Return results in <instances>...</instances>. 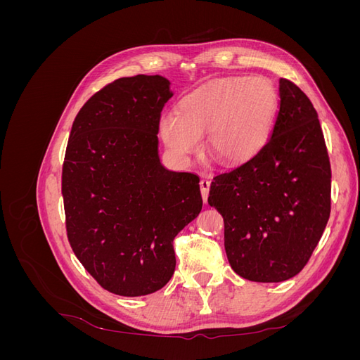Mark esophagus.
I'll return each mask as SVG.
<instances>
[{
  "label": "esophagus",
  "mask_w": 360,
  "mask_h": 360,
  "mask_svg": "<svg viewBox=\"0 0 360 360\" xmlns=\"http://www.w3.org/2000/svg\"><path fill=\"white\" fill-rule=\"evenodd\" d=\"M200 188H201V195H202V200L204 202L209 198V191H210V180L209 177H202L200 181Z\"/></svg>",
  "instance_id": "esophagus-1"
}]
</instances>
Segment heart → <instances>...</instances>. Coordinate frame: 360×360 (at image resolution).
I'll return each mask as SVG.
<instances>
[{
  "mask_svg": "<svg viewBox=\"0 0 360 360\" xmlns=\"http://www.w3.org/2000/svg\"><path fill=\"white\" fill-rule=\"evenodd\" d=\"M279 108L275 85L264 76L228 78L184 97L180 112L159 120V134L174 155L189 160L207 135L210 155L242 163L258 155L271 135Z\"/></svg>",
  "mask_w": 360,
  "mask_h": 360,
  "instance_id": "heart-1",
  "label": "heart"
}]
</instances>
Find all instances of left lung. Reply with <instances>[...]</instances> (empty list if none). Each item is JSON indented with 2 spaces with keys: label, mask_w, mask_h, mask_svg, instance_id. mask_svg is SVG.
Instances as JSON below:
<instances>
[{
  "label": "left lung",
  "mask_w": 360,
  "mask_h": 360,
  "mask_svg": "<svg viewBox=\"0 0 360 360\" xmlns=\"http://www.w3.org/2000/svg\"><path fill=\"white\" fill-rule=\"evenodd\" d=\"M279 111L258 155L210 184L224 217L228 261L237 275L282 282L307 266L330 216V162L317 111L291 81L279 79Z\"/></svg>",
  "instance_id": "left-lung-1"
}]
</instances>
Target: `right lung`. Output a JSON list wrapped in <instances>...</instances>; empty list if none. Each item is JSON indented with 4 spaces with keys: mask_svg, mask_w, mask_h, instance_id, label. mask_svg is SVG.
Wrapping results in <instances>:
<instances>
[{
    "mask_svg": "<svg viewBox=\"0 0 360 360\" xmlns=\"http://www.w3.org/2000/svg\"><path fill=\"white\" fill-rule=\"evenodd\" d=\"M160 75L120 78L76 115L61 192L73 252L118 296H146L176 270L172 240L202 209L200 177L159 159V120L172 97Z\"/></svg>",
    "mask_w": 360,
    "mask_h": 360,
    "instance_id": "add662e5",
    "label": "right lung"
}]
</instances>
